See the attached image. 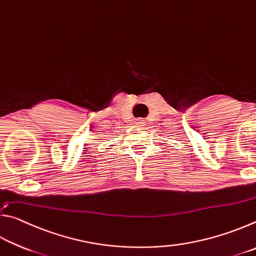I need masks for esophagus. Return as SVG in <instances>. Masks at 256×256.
I'll return each mask as SVG.
<instances>
[{
	"mask_svg": "<svg viewBox=\"0 0 256 256\" xmlns=\"http://www.w3.org/2000/svg\"><path fill=\"white\" fill-rule=\"evenodd\" d=\"M134 122H136V124H138V125H144L146 124V120H144V118H136L134 120Z\"/></svg>",
	"mask_w": 256,
	"mask_h": 256,
	"instance_id": "1",
	"label": "esophagus"
}]
</instances>
